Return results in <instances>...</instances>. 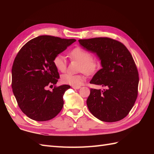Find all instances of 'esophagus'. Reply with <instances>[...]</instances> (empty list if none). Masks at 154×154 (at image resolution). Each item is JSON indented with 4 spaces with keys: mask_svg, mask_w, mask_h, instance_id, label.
<instances>
[{
    "mask_svg": "<svg viewBox=\"0 0 154 154\" xmlns=\"http://www.w3.org/2000/svg\"><path fill=\"white\" fill-rule=\"evenodd\" d=\"M80 86H78V87H76V86H72V88H73L74 89H79V88H80Z\"/></svg>",
    "mask_w": 154,
    "mask_h": 154,
    "instance_id": "34e87169",
    "label": "esophagus"
}]
</instances>
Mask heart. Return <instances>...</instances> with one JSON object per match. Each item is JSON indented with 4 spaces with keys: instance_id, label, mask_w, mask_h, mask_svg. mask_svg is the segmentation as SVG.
I'll use <instances>...</instances> for the list:
<instances>
[{
    "instance_id": "heart-1",
    "label": "heart",
    "mask_w": 154,
    "mask_h": 154,
    "mask_svg": "<svg viewBox=\"0 0 154 154\" xmlns=\"http://www.w3.org/2000/svg\"><path fill=\"white\" fill-rule=\"evenodd\" d=\"M69 57L80 63L78 71L86 74H92L97 71L100 67V62L97 58L92 57L90 51L80 46L74 48L69 53ZM53 64L58 71L65 72L67 69V60L64 55L58 54L53 58ZM85 78L82 74L66 73L61 77L63 83L72 86H80L84 82Z\"/></svg>"
}]
</instances>
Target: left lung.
Returning <instances> with one entry per match:
<instances>
[{
  "label": "left lung",
  "mask_w": 154,
  "mask_h": 154,
  "mask_svg": "<svg viewBox=\"0 0 154 154\" xmlns=\"http://www.w3.org/2000/svg\"><path fill=\"white\" fill-rule=\"evenodd\" d=\"M78 41L101 60L102 68L90 83L106 87L103 91L91 88L88 110L103 122L122 120L132 109L138 94L139 73L132 54L123 44L108 37Z\"/></svg>",
  "instance_id": "obj_1"
}]
</instances>
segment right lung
<instances>
[{"instance_id": "obj_1", "label": "right lung", "mask_w": 154, "mask_h": 154, "mask_svg": "<svg viewBox=\"0 0 154 154\" xmlns=\"http://www.w3.org/2000/svg\"><path fill=\"white\" fill-rule=\"evenodd\" d=\"M75 41L42 35L27 42L18 51L12 66L11 87L18 106L30 119L46 122L62 109L63 96L71 87L55 85L60 75L53 58ZM53 85L52 91L47 89Z\"/></svg>"}]
</instances>
